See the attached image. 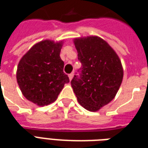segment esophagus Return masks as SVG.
I'll use <instances>...</instances> for the list:
<instances>
[{"mask_svg":"<svg viewBox=\"0 0 148 148\" xmlns=\"http://www.w3.org/2000/svg\"><path fill=\"white\" fill-rule=\"evenodd\" d=\"M73 77H74V73H71V74H69V78H70V80H72Z\"/></svg>","mask_w":148,"mask_h":148,"instance_id":"esophagus-1","label":"esophagus"}]
</instances>
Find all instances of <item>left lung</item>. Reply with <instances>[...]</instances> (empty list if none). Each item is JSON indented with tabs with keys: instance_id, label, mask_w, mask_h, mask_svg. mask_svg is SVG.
<instances>
[{
	"instance_id": "8db88e82",
	"label": "left lung",
	"mask_w": 148,
	"mask_h": 148,
	"mask_svg": "<svg viewBox=\"0 0 148 148\" xmlns=\"http://www.w3.org/2000/svg\"><path fill=\"white\" fill-rule=\"evenodd\" d=\"M80 75H74L71 86L81 106L99 110L113 99L121 86L124 71L120 58L109 43L98 36L74 39Z\"/></svg>"
}]
</instances>
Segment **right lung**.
<instances>
[{"mask_svg":"<svg viewBox=\"0 0 148 148\" xmlns=\"http://www.w3.org/2000/svg\"><path fill=\"white\" fill-rule=\"evenodd\" d=\"M62 41L46 39L32 47L19 62L16 80L28 101L39 106H47L57 99L70 80L63 72L60 58Z\"/></svg>","mask_w":148,"mask_h":148,"instance_id":"right-lung-1","label":"right lung"}]
</instances>
